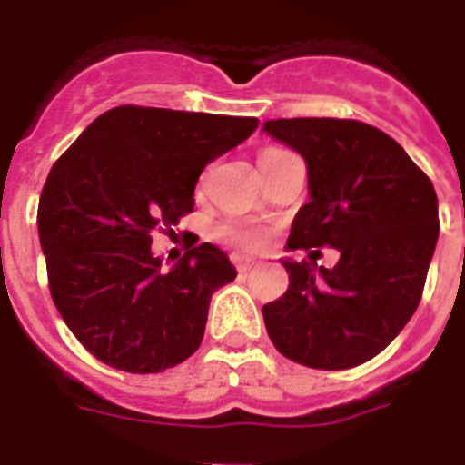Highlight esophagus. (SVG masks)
I'll use <instances>...</instances> for the list:
<instances>
[{
  "mask_svg": "<svg viewBox=\"0 0 465 465\" xmlns=\"http://www.w3.org/2000/svg\"><path fill=\"white\" fill-rule=\"evenodd\" d=\"M233 265H236V270H239V272H248V270L258 265V261H253V258H246V255H233Z\"/></svg>",
  "mask_w": 465,
  "mask_h": 465,
  "instance_id": "obj_1",
  "label": "esophagus"
}]
</instances>
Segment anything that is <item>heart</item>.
<instances>
[{
	"instance_id": "heart-1",
	"label": "heart",
	"mask_w": 465,
	"mask_h": 465,
	"mask_svg": "<svg viewBox=\"0 0 465 465\" xmlns=\"http://www.w3.org/2000/svg\"><path fill=\"white\" fill-rule=\"evenodd\" d=\"M268 152H275V149H268ZM268 152H262V154H268ZM224 233L241 248H261L265 241V233L255 226H232Z\"/></svg>"
}]
</instances>
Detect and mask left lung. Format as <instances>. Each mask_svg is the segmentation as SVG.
Here are the masks:
<instances>
[{
	"instance_id": "left-lung-1",
	"label": "left lung",
	"mask_w": 465,
	"mask_h": 465,
	"mask_svg": "<svg viewBox=\"0 0 465 465\" xmlns=\"http://www.w3.org/2000/svg\"><path fill=\"white\" fill-rule=\"evenodd\" d=\"M272 140L306 161L309 203L287 248H338L335 268L284 258L290 287L262 306L272 345L313 369L376 357L411 321L440 239L432 181L389 134L360 120L280 118Z\"/></svg>"
}]
</instances>
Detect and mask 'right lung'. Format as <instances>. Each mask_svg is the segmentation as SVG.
Instances as JSON below:
<instances>
[{
  "mask_svg": "<svg viewBox=\"0 0 465 465\" xmlns=\"http://www.w3.org/2000/svg\"><path fill=\"white\" fill-rule=\"evenodd\" d=\"M255 127L258 118L120 105L54 161L38 204L40 248L54 306L96 360L156 374L200 347L212 294L236 268L203 243L163 270L152 232L193 212L203 168Z\"/></svg>",
  "mask_w": 465,
  "mask_h": 465,
  "instance_id": "obj_1",
  "label": "right lung"
}]
</instances>
